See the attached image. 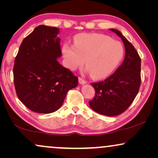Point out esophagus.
Here are the masks:
<instances>
[{
	"mask_svg": "<svg viewBox=\"0 0 158 158\" xmlns=\"http://www.w3.org/2000/svg\"><path fill=\"white\" fill-rule=\"evenodd\" d=\"M78 80H79V83H80V84H81V85H84V84L86 83V81H85V80L83 79V78H82V77H79Z\"/></svg>",
	"mask_w": 158,
	"mask_h": 158,
	"instance_id": "esophagus-1",
	"label": "esophagus"
}]
</instances>
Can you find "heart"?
<instances>
[{
  "mask_svg": "<svg viewBox=\"0 0 158 158\" xmlns=\"http://www.w3.org/2000/svg\"><path fill=\"white\" fill-rule=\"evenodd\" d=\"M65 64L71 70H76L85 62L86 73L94 79H103L112 74L124 55L122 43L102 34H81L74 45L65 43L62 47Z\"/></svg>",
  "mask_w": 158,
  "mask_h": 158,
  "instance_id": "obj_1",
  "label": "heart"
}]
</instances>
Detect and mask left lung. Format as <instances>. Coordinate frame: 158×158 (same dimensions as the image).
Masks as SVG:
<instances>
[{
	"label": "left lung",
	"mask_w": 158,
	"mask_h": 158,
	"mask_svg": "<svg viewBox=\"0 0 158 158\" xmlns=\"http://www.w3.org/2000/svg\"><path fill=\"white\" fill-rule=\"evenodd\" d=\"M122 39L124 45V62L115 73L105 81L91 83L95 97L90 107L97 113L108 116L119 115L135 100L141 83V59L135 47L122 32L110 29Z\"/></svg>",
	"instance_id": "8db88e82"
}]
</instances>
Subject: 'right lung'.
Masks as SVG:
<instances>
[{
  "mask_svg": "<svg viewBox=\"0 0 158 158\" xmlns=\"http://www.w3.org/2000/svg\"><path fill=\"white\" fill-rule=\"evenodd\" d=\"M59 28L38 26L23 39L15 59L14 81L19 100L32 111L60 109L78 78L57 61L61 57Z\"/></svg>",
  "mask_w": 158,
  "mask_h": 158,
  "instance_id": "right-lung-1",
  "label": "right lung"
}]
</instances>
